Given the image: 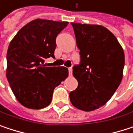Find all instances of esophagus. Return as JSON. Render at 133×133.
Wrapping results in <instances>:
<instances>
[{
	"label": "esophagus",
	"instance_id": "1",
	"mask_svg": "<svg viewBox=\"0 0 133 133\" xmlns=\"http://www.w3.org/2000/svg\"><path fill=\"white\" fill-rule=\"evenodd\" d=\"M68 72H69V75H72V68H71V67L68 68Z\"/></svg>",
	"mask_w": 133,
	"mask_h": 133
}]
</instances>
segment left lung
I'll use <instances>...</instances> for the list:
<instances>
[{
    "label": "left lung",
    "mask_w": 133,
    "mask_h": 133,
    "mask_svg": "<svg viewBox=\"0 0 133 133\" xmlns=\"http://www.w3.org/2000/svg\"><path fill=\"white\" fill-rule=\"evenodd\" d=\"M80 50V62L73 67L78 87L69 93L71 104L89 112L104 105L122 78L124 51L114 35L101 25L71 23Z\"/></svg>",
    "instance_id": "8db88e82"
}]
</instances>
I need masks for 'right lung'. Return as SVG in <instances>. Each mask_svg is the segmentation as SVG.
Masks as SVG:
<instances>
[{
	"mask_svg": "<svg viewBox=\"0 0 133 133\" xmlns=\"http://www.w3.org/2000/svg\"><path fill=\"white\" fill-rule=\"evenodd\" d=\"M67 21L35 19L24 26L11 41L7 52V78L14 95L24 106L40 109L48 106L55 87L68 75L65 67H46L55 58L56 38Z\"/></svg>",
	"mask_w": 133,
	"mask_h": 133,
	"instance_id": "obj_1",
	"label": "right lung"
}]
</instances>
